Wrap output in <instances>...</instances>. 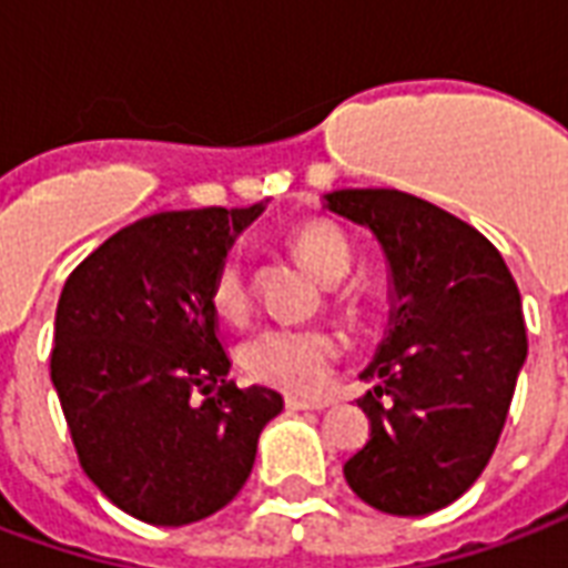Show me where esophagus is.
<instances>
[{
    "label": "esophagus",
    "instance_id": "obj_1",
    "mask_svg": "<svg viewBox=\"0 0 568 568\" xmlns=\"http://www.w3.org/2000/svg\"><path fill=\"white\" fill-rule=\"evenodd\" d=\"M285 406L295 409V413H322V409H327V403L304 400V397H285Z\"/></svg>",
    "mask_w": 568,
    "mask_h": 568
}]
</instances>
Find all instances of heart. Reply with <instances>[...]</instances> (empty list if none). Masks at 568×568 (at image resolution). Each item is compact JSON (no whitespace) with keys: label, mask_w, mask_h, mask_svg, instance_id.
Instances as JSON below:
<instances>
[{"label":"heart","mask_w":568,"mask_h":568,"mask_svg":"<svg viewBox=\"0 0 568 568\" xmlns=\"http://www.w3.org/2000/svg\"><path fill=\"white\" fill-rule=\"evenodd\" d=\"M283 241L297 262L316 273L322 283H337L348 273L352 246L331 220L310 216L295 222ZM210 304L229 322H241L250 313V283L237 255H225L216 264L210 280ZM337 358V337L322 327H267L241 346V369L252 382L304 397L325 388Z\"/></svg>","instance_id":"obj_1"}]
</instances>
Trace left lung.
<instances>
[{"mask_svg":"<svg viewBox=\"0 0 568 568\" xmlns=\"http://www.w3.org/2000/svg\"><path fill=\"white\" fill-rule=\"evenodd\" d=\"M325 207L376 234L390 271L388 334L361 379L369 439L343 466L367 506L418 518L481 476L527 361L518 283L497 246L397 189H337Z\"/></svg>","mask_w":568,"mask_h":568,"instance_id":"left-lung-1","label":"left lung"}]
</instances>
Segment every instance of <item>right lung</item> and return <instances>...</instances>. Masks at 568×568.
<instances>
[{"label":"right lung","instance_id":"1","mask_svg":"<svg viewBox=\"0 0 568 568\" xmlns=\"http://www.w3.org/2000/svg\"><path fill=\"white\" fill-rule=\"evenodd\" d=\"M264 204L171 210L90 252L62 285L50 379L83 473L125 515L183 527L241 494L271 388H237L210 280ZM202 400H197V394Z\"/></svg>","mask_w":568,"mask_h":568}]
</instances>
